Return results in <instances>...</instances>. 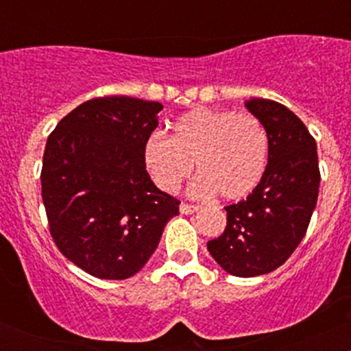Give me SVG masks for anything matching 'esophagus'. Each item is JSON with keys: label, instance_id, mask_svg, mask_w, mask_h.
Wrapping results in <instances>:
<instances>
[{"label": "esophagus", "instance_id": "1", "mask_svg": "<svg viewBox=\"0 0 351 351\" xmlns=\"http://www.w3.org/2000/svg\"><path fill=\"white\" fill-rule=\"evenodd\" d=\"M199 209L198 204H188V203H181L180 204V213L181 215H193Z\"/></svg>", "mask_w": 351, "mask_h": 351}]
</instances>
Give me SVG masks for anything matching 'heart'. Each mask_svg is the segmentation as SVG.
Listing matches in <instances>:
<instances>
[{
  "label": "heart",
  "mask_w": 351,
  "mask_h": 351,
  "mask_svg": "<svg viewBox=\"0 0 351 351\" xmlns=\"http://www.w3.org/2000/svg\"><path fill=\"white\" fill-rule=\"evenodd\" d=\"M269 160V135L252 114L196 108L173 123V135L153 132L143 143V162L152 180L173 193L191 175L196 195L241 201L261 184Z\"/></svg>",
  "instance_id": "heart-1"
}]
</instances>
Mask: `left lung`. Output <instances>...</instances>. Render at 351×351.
Listing matches in <instances>:
<instances>
[{
	"label": "left lung",
	"instance_id": "8db88e82",
	"mask_svg": "<svg viewBox=\"0 0 351 351\" xmlns=\"http://www.w3.org/2000/svg\"><path fill=\"white\" fill-rule=\"evenodd\" d=\"M245 107L269 135L264 178L247 198L226 206V229L208 243L224 271L256 277L282 265L307 232L320 186L315 138L276 100L251 99Z\"/></svg>",
	"mask_w": 351,
	"mask_h": 351
}]
</instances>
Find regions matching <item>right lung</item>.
I'll use <instances>...</instances> for the list:
<instances>
[{
	"mask_svg": "<svg viewBox=\"0 0 351 351\" xmlns=\"http://www.w3.org/2000/svg\"><path fill=\"white\" fill-rule=\"evenodd\" d=\"M160 102L108 95L87 100L52 130L41 186L49 232L71 263L122 280L147 264L180 201L153 184L143 143Z\"/></svg>",
	"mask_w": 351,
	"mask_h": 351,
	"instance_id": "add662e5",
	"label": "right lung"
}]
</instances>
